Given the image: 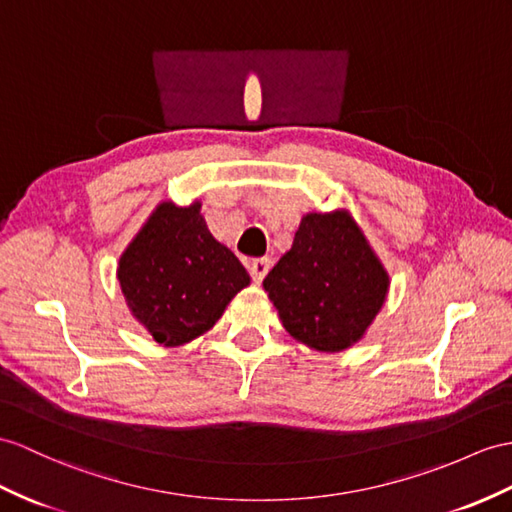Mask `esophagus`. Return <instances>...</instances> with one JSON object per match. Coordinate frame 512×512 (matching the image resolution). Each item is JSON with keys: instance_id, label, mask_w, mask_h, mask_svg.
Wrapping results in <instances>:
<instances>
[{"instance_id": "esophagus-1", "label": "esophagus", "mask_w": 512, "mask_h": 512, "mask_svg": "<svg viewBox=\"0 0 512 512\" xmlns=\"http://www.w3.org/2000/svg\"><path fill=\"white\" fill-rule=\"evenodd\" d=\"M271 267V260L269 258H254L252 263H249V273H252V280L258 284L263 282V278L267 276V271Z\"/></svg>"}]
</instances>
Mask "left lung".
I'll return each instance as SVG.
<instances>
[{"label":"left lung","mask_w":512,"mask_h":512,"mask_svg":"<svg viewBox=\"0 0 512 512\" xmlns=\"http://www.w3.org/2000/svg\"><path fill=\"white\" fill-rule=\"evenodd\" d=\"M389 273L347 210L308 213L263 280L282 326L317 352L363 339L389 293Z\"/></svg>","instance_id":"8db88e82"}]
</instances>
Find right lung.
<instances>
[{
	"instance_id": "1",
	"label": "right lung",
	"mask_w": 512,
	"mask_h": 512,
	"mask_svg": "<svg viewBox=\"0 0 512 512\" xmlns=\"http://www.w3.org/2000/svg\"><path fill=\"white\" fill-rule=\"evenodd\" d=\"M202 204L162 202L119 258L117 278L132 317L165 347L215 326L249 284L245 267L210 234Z\"/></svg>"
}]
</instances>
